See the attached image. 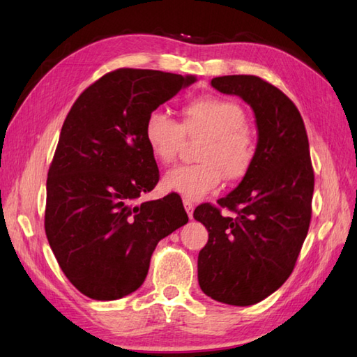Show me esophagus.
I'll list each match as a JSON object with an SVG mask.
<instances>
[{
  "mask_svg": "<svg viewBox=\"0 0 357 357\" xmlns=\"http://www.w3.org/2000/svg\"><path fill=\"white\" fill-rule=\"evenodd\" d=\"M183 204H184V208H185V211H187V215H188V218H193V208H195V204L190 201V199H183Z\"/></svg>",
  "mask_w": 357,
  "mask_h": 357,
  "instance_id": "esophagus-1",
  "label": "esophagus"
}]
</instances>
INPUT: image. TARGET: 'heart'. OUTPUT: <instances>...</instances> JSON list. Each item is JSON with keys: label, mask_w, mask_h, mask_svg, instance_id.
I'll return each instance as SVG.
<instances>
[{"label": "heart", "mask_w": 357, "mask_h": 357, "mask_svg": "<svg viewBox=\"0 0 357 357\" xmlns=\"http://www.w3.org/2000/svg\"><path fill=\"white\" fill-rule=\"evenodd\" d=\"M185 135L204 136L196 158L199 162L173 167L164 185L190 199H199L219 187L224 176L241 181L252 172L257 141L247 127V115L238 102L218 96H201L181 107V123L165 112H151L144 124V139L159 162L178 156Z\"/></svg>", "instance_id": "obj_1"}]
</instances>
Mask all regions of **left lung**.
<instances>
[{"mask_svg": "<svg viewBox=\"0 0 357 357\" xmlns=\"http://www.w3.org/2000/svg\"><path fill=\"white\" fill-rule=\"evenodd\" d=\"M211 87L253 109L257 156L241 184L218 201L219 208L201 204L195 210L208 230L198 280L211 299L247 307L291 275L312 219L314 172L304 119L282 90L255 75L218 77ZM222 208L232 215H222Z\"/></svg>", "mask_w": 357, "mask_h": 357, "instance_id": "8db88e82", "label": "left lung"}]
</instances>
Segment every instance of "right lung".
<instances>
[{"label": "right lung", "mask_w": 357, "mask_h": 357, "mask_svg": "<svg viewBox=\"0 0 357 357\" xmlns=\"http://www.w3.org/2000/svg\"><path fill=\"white\" fill-rule=\"evenodd\" d=\"M195 81L116 69L90 84L64 121L47 173L44 229L66 278L87 298L115 301L138 290L158 242L188 221L176 193L136 199L159 181L146 119Z\"/></svg>", "instance_id": "1"}]
</instances>
